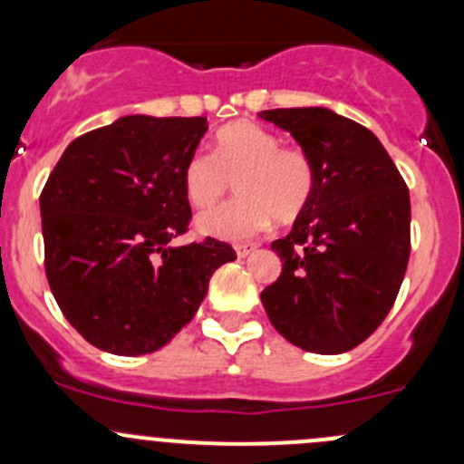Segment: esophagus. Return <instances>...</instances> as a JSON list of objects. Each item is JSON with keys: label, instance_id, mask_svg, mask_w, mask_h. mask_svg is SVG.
<instances>
[{"label": "esophagus", "instance_id": "obj_1", "mask_svg": "<svg viewBox=\"0 0 464 464\" xmlns=\"http://www.w3.org/2000/svg\"><path fill=\"white\" fill-rule=\"evenodd\" d=\"M256 246H258V245H236L237 258H246V256H249L251 251L256 249Z\"/></svg>", "mask_w": 464, "mask_h": 464}]
</instances>
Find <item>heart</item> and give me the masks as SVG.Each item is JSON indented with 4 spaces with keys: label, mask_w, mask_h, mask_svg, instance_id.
<instances>
[{
    "label": "heart",
    "mask_w": 464,
    "mask_h": 464,
    "mask_svg": "<svg viewBox=\"0 0 464 464\" xmlns=\"http://www.w3.org/2000/svg\"><path fill=\"white\" fill-rule=\"evenodd\" d=\"M236 181L240 198L199 215V233L222 240H242L260 233L271 219L294 222L316 188L314 161L298 148L251 121L219 130L213 154L198 150L184 166V193L190 206L208 208Z\"/></svg>",
    "instance_id": "1"
}]
</instances>
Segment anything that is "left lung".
I'll return each instance as SVG.
<instances>
[{"mask_svg":"<svg viewBox=\"0 0 464 464\" xmlns=\"http://www.w3.org/2000/svg\"><path fill=\"white\" fill-rule=\"evenodd\" d=\"M314 161L316 188L292 231L271 242L283 260L262 289L271 325L298 348H357L395 303L411 254V199L392 159L363 125L325 107L260 111Z\"/></svg>","mask_w":464,"mask_h":464,"instance_id":"1","label":"left lung"}]
</instances>
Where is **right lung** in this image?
<instances>
[{
    "label": "right lung",
    "instance_id": "1",
    "mask_svg": "<svg viewBox=\"0 0 464 464\" xmlns=\"http://www.w3.org/2000/svg\"><path fill=\"white\" fill-rule=\"evenodd\" d=\"M204 116L132 114L67 145L40 195L49 287L82 339L123 357L163 348L202 305L218 266L236 260L188 231L184 166Z\"/></svg>",
    "mask_w": 464,
    "mask_h": 464
}]
</instances>
